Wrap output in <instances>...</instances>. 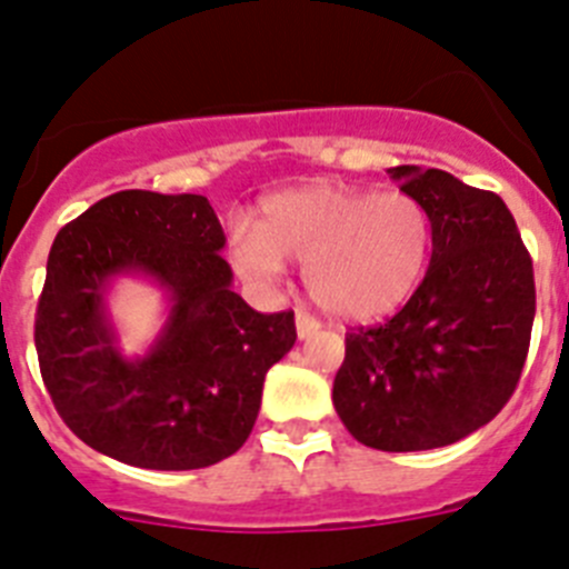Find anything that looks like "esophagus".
<instances>
[{
	"label": "esophagus",
	"instance_id": "obj_1",
	"mask_svg": "<svg viewBox=\"0 0 569 569\" xmlns=\"http://www.w3.org/2000/svg\"><path fill=\"white\" fill-rule=\"evenodd\" d=\"M319 321L313 319V316L308 313H296V333H299V339H310V336L319 333Z\"/></svg>",
	"mask_w": 569,
	"mask_h": 569
}]
</instances>
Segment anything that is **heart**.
Wrapping results in <instances>:
<instances>
[{"label": "heart", "instance_id": "obj_1", "mask_svg": "<svg viewBox=\"0 0 569 569\" xmlns=\"http://www.w3.org/2000/svg\"><path fill=\"white\" fill-rule=\"evenodd\" d=\"M433 248L425 202L405 190L313 182L261 204L259 228L239 224L233 256L253 281L279 279L284 259L305 261V284L319 308L370 321L410 299Z\"/></svg>", "mask_w": 569, "mask_h": 569}]
</instances>
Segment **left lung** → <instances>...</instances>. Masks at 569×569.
<instances>
[{
  "label": "left lung",
  "instance_id": "8db88e82",
  "mask_svg": "<svg viewBox=\"0 0 569 569\" xmlns=\"http://www.w3.org/2000/svg\"><path fill=\"white\" fill-rule=\"evenodd\" d=\"M433 222V256L405 308L347 333L333 405L356 441L385 453L447 447L499 416L521 379L536 316L532 259L490 190L399 164Z\"/></svg>",
  "mask_w": 569,
  "mask_h": 569
}]
</instances>
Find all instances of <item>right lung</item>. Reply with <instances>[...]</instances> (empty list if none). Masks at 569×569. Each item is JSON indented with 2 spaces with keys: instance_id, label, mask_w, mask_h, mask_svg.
Masks as SVG:
<instances>
[{
  "instance_id": "right-lung-1",
  "label": "right lung",
  "mask_w": 569,
  "mask_h": 569,
  "mask_svg": "<svg viewBox=\"0 0 569 569\" xmlns=\"http://www.w3.org/2000/svg\"><path fill=\"white\" fill-rule=\"evenodd\" d=\"M222 248V224L196 193L122 190L59 230L33 341L53 407L84 445L144 470H199L248 441L296 321L233 293ZM119 274H144L171 305L163 333L133 360L107 313Z\"/></svg>"
}]
</instances>
